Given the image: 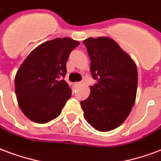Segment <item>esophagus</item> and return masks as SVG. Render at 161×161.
Segmentation results:
<instances>
[{"mask_svg":"<svg viewBox=\"0 0 161 161\" xmlns=\"http://www.w3.org/2000/svg\"><path fill=\"white\" fill-rule=\"evenodd\" d=\"M84 84V81H80V82H75V85L76 86H82Z\"/></svg>","mask_w":161,"mask_h":161,"instance_id":"34e87169","label":"esophagus"}]
</instances>
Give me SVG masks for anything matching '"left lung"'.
<instances>
[{
	"instance_id": "left-lung-1",
	"label": "left lung",
	"mask_w": 161,
	"mask_h": 161,
	"mask_svg": "<svg viewBox=\"0 0 161 161\" xmlns=\"http://www.w3.org/2000/svg\"><path fill=\"white\" fill-rule=\"evenodd\" d=\"M85 44L91 59L90 70L97 83L81 101L84 118L92 127L108 131L120 125L131 113L137 88L134 61L108 37L88 38Z\"/></svg>"
}]
</instances>
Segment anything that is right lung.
<instances>
[{"instance_id":"obj_1","label":"right lung","mask_w":161,"mask_h":161,"mask_svg":"<svg viewBox=\"0 0 161 161\" xmlns=\"http://www.w3.org/2000/svg\"><path fill=\"white\" fill-rule=\"evenodd\" d=\"M79 42L56 38L44 42L29 54L15 76L19 107L32 121L44 124L61 114L71 89L64 80L66 64Z\"/></svg>"}]
</instances>
